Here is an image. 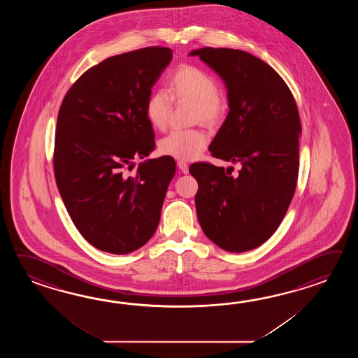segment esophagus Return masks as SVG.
I'll list each match as a JSON object with an SVG mask.
<instances>
[{
	"label": "esophagus",
	"instance_id": "obj_1",
	"mask_svg": "<svg viewBox=\"0 0 358 358\" xmlns=\"http://www.w3.org/2000/svg\"><path fill=\"white\" fill-rule=\"evenodd\" d=\"M178 168L182 170V174H188V171H189V166L185 161H178Z\"/></svg>",
	"mask_w": 358,
	"mask_h": 358
}]
</instances>
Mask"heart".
<instances>
[{"label": "heart", "mask_w": 358, "mask_h": 358, "mask_svg": "<svg viewBox=\"0 0 358 358\" xmlns=\"http://www.w3.org/2000/svg\"><path fill=\"white\" fill-rule=\"evenodd\" d=\"M168 91H155L145 101V113L152 128L162 130L166 128L171 110V99H187L194 102V119L197 122L213 125L219 122L224 111L225 102L219 94V84L213 76L205 70L182 65L170 78ZM208 138L199 129L173 130L159 143L162 155L176 160L192 161L205 151Z\"/></svg>", "instance_id": "heart-1"}]
</instances>
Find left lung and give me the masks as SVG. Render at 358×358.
<instances>
[{"mask_svg": "<svg viewBox=\"0 0 358 358\" xmlns=\"http://www.w3.org/2000/svg\"><path fill=\"white\" fill-rule=\"evenodd\" d=\"M189 55L199 56L228 90V116L208 150L213 157L242 165L236 178L206 162L190 166L198 182V221L222 250L251 251L279 228L296 190L297 105L282 76L253 55L213 47Z\"/></svg>", "mask_w": 358, "mask_h": 358, "instance_id": "left-lung-1", "label": "left lung"}]
</instances>
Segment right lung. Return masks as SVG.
<instances>
[{"instance_id":"1","label":"right lung","mask_w":358,"mask_h":358,"mask_svg":"<svg viewBox=\"0 0 358 358\" xmlns=\"http://www.w3.org/2000/svg\"><path fill=\"white\" fill-rule=\"evenodd\" d=\"M173 59L168 47L116 55L87 70L61 103L55 137L56 184L84 239L127 255L145 245L160 222L176 161L168 156L127 170L155 150L145 101Z\"/></svg>"}]
</instances>
